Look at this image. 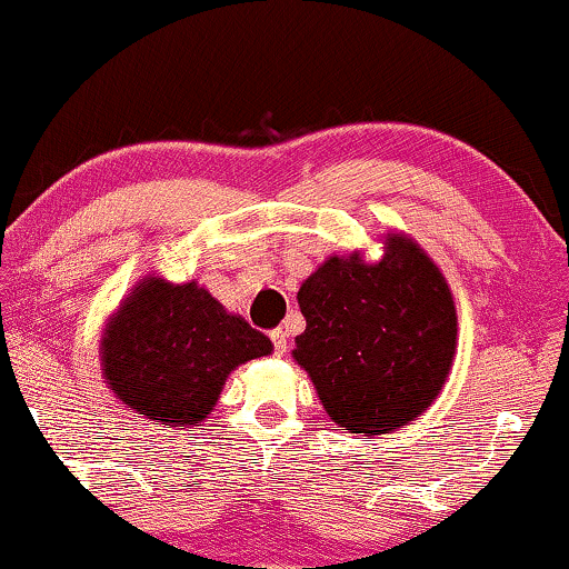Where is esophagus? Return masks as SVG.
Wrapping results in <instances>:
<instances>
[{"instance_id":"34e87169","label":"esophagus","mask_w":569,"mask_h":569,"mask_svg":"<svg viewBox=\"0 0 569 569\" xmlns=\"http://www.w3.org/2000/svg\"><path fill=\"white\" fill-rule=\"evenodd\" d=\"M269 336H271V343H274L277 357H284V353H287V333L282 331V328H274V331H271Z\"/></svg>"}]
</instances>
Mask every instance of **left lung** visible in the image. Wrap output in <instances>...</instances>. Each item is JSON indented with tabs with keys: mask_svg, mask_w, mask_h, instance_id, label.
I'll use <instances>...</instances> for the list:
<instances>
[{
	"mask_svg": "<svg viewBox=\"0 0 569 569\" xmlns=\"http://www.w3.org/2000/svg\"><path fill=\"white\" fill-rule=\"evenodd\" d=\"M385 257H328L305 279L292 359L341 431L380 436L439 398L457 353V305L436 261L406 233Z\"/></svg>",
	"mask_w": 569,
	"mask_h": 569,
	"instance_id": "obj_1",
	"label": "left lung"
}]
</instances>
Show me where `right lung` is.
Segmentation results:
<instances>
[{
    "label": "right lung",
    "mask_w": 569,
    "mask_h": 569,
    "mask_svg": "<svg viewBox=\"0 0 569 569\" xmlns=\"http://www.w3.org/2000/svg\"><path fill=\"white\" fill-rule=\"evenodd\" d=\"M274 346L200 282L146 274L107 318L102 377L122 406L163 428L200 426L228 375Z\"/></svg>",
    "instance_id": "add662e5"
}]
</instances>
